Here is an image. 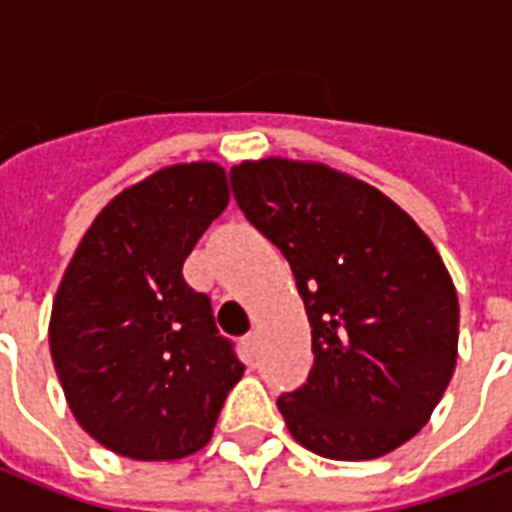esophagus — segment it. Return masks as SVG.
Returning a JSON list of instances; mask_svg holds the SVG:
<instances>
[{"label": "esophagus", "instance_id": "34e87169", "mask_svg": "<svg viewBox=\"0 0 512 512\" xmlns=\"http://www.w3.org/2000/svg\"><path fill=\"white\" fill-rule=\"evenodd\" d=\"M245 344H248V350L251 352L259 350V334H256V331H251V334L245 336Z\"/></svg>", "mask_w": 512, "mask_h": 512}]
</instances>
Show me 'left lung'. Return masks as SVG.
Instances as JSON below:
<instances>
[{
  "instance_id": "left-lung-1",
  "label": "left lung",
  "mask_w": 512,
  "mask_h": 512,
  "mask_svg": "<svg viewBox=\"0 0 512 512\" xmlns=\"http://www.w3.org/2000/svg\"><path fill=\"white\" fill-rule=\"evenodd\" d=\"M232 186L291 264L312 326L310 379L277 400L293 441L344 462L411 441L457 366V288L433 240L376 186L323 162L245 160Z\"/></svg>"
}]
</instances>
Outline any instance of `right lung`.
Segmentation results:
<instances>
[{
	"label": "right lung",
	"instance_id": "right-lung-1",
	"mask_svg": "<svg viewBox=\"0 0 512 512\" xmlns=\"http://www.w3.org/2000/svg\"><path fill=\"white\" fill-rule=\"evenodd\" d=\"M229 202L219 162L154 170L104 205L79 240L50 312V355L93 441L173 462L211 441L245 366L219 336L184 261Z\"/></svg>",
	"mask_w": 512,
	"mask_h": 512
}]
</instances>
